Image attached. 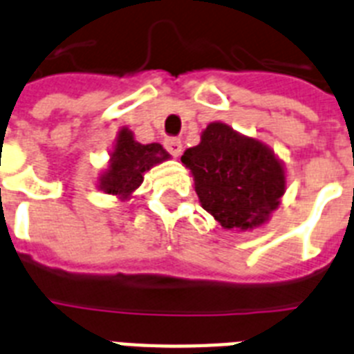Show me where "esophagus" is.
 Listing matches in <instances>:
<instances>
[{"instance_id": "obj_1", "label": "esophagus", "mask_w": 354, "mask_h": 354, "mask_svg": "<svg viewBox=\"0 0 354 354\" xmlns=\"http://www.w3.org/2000/svg\"><path fill=\"white\" fill-rule=\"evenodd\" d=\"M164 146H165V149H167V151L174 156V158H176V156H180V153H181V140L180 139H165Z\"/></svg>"}]
</instances>
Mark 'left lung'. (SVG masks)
<instances>
[{
    "instance_id": "8db88e82",
    "label": "left lung",
    "mask_w": 354,
    "mask_h": 354,
    "mask_svg": "<svg viewBox=\"0 0 354 354\" xmlns=\"http://www.w3.org/2000/svg\"><path fill=\"white\" fill-rule=\"evenodd\" d=\"M181 162L194 178L201 207L224 230L260 228L287 190L285 165L274 151L226 122H210Z\"/></svg>"
}]
</instances>
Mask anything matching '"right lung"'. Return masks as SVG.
I'll use <instances>...</instances> for the list:
<instances>
[{"instance_id": "obj_1", "label": "right lung", "mask_w": 354, "mask_h": 354, "mask_svg": "<svg viewBox=\"0 0 354 354\" xmlns=\"http://www.w3.org/2000/svg\"><path fill=\"white\" fill-rule=\"evenodd\" d=\"M169 158L171 155L158 142L140 144L135 140L131 130L121 128L110 151L109 165L100 174L97 187L104 194H112L119 201H126L140 187L144 173Z\"/></svg>"}]
</instances>
